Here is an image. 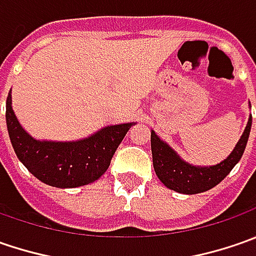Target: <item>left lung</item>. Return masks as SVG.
I'll list each match as a JSON object with an SVG mask.
<instances>
[{
    "label": "left lung",
    "instance_id": "8db88e82",
    "mask_svg": "<svg viewBox=\"0 0 256 256\" xmlns=\"http://www.w3.org/2000/svg\"><path fill=\"white\" fill-rule=\"evenodd\" d=\"M252 125V116H250L248 125L238 141L231 155L218 165L214 166H194L190 165L175 154L166 144L158 138L156 134L151 132V151L155 174L160 181L170 190L181 194H200L214 188L232 171V168L241 160L242 154L250 138Z\"/></svg>",
    "mask_w": 256,
    "mask_h": 256
}]
</instances>
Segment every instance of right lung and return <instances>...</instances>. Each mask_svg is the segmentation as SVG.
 Instances as JSON below:
<instances>
[{"label":"right lung","mask_w":256,"mask_h":256,"mask_svg":"<svg viewBox=\"0 0 256 256\" xmlns=\"http://www.w3.org/2000/svg\"><path fill=\"white\" fill-rule=\"evenodd\" d=\"M6 128L18 160L40 181L56 188H75L96 181L134 124L111 125L75 142L36 141L22 130L6 96Z\"/></svg>","instance_id":"obj_1"}]
</instances>
